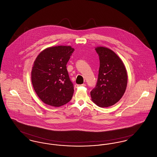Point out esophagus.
Returning <instances> with one entry per match:
<instances>
[{
    "label": "esophagus",
    "mask_w": 157,
    "mask_h": 157,
    "mask_svg": "<svg viewBox=\"0 0 157 157\" xmlns=\"http://www.w3.org/2000/svg\"><path fill=\"white\" fill-rule=\"evenodd\" d=\"M86 86V84H85L81 85L75 84V86L76 88H78V86Z\"/></svg>",
    "instance_id": "1"
}]
</instances>
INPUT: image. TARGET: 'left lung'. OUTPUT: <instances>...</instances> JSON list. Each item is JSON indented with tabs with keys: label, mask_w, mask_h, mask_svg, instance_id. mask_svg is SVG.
<instances>
[{
	"label": "left lung",
	"mask_w": 157,
	"mask_h": 157,
	"mask_svg": "<svg viewBox=\"0 0 157 157\" xmlns=\"http://www.w3.org/2000/svg\"><path fill=\"white\" fill-rule=\"evenodd\" d=\"M100 67L96 85L90 92L92 101L100 108L117 103L127 85V73L121 59L111 49L98 47Z\"/></svg>",
	"instance_id": "obj_1"
}]
</instances>
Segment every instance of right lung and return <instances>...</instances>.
<instances>
[{
  "mask_svg": "<svg viewBox=\"0 0 157 157\" xmlns=\"http://www.w3.org/2000/svg\"><path fill=\"white\" fill-rule=\"evenodd\" d=\"M74 51L71 46L52 47L36 57L32 70V82L44 103L60 107L72 99L74 88L66 64Z\"/></svg>",
  "mask_w": 157,
  "mask_h": 157,
  "instance_id": "add662e5",
  "label": "right lung"
}]
</instances>
